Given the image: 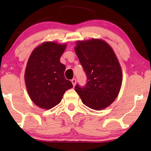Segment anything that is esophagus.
I'll return each mask as SVG.
<instances>
[{
    "instance_id": "1",
    "label": "esophagus",
    "mask_w": 151,
    "mask_h": 151,
    "mask_svg": "<svg viewBox=\"0 0 151 151\" xmlns=\"http://www.w3.org/2000/svg\"><path fill=\"white\" fill-rule=\"evenodd\" d=\"M71 82H72V84H73V86H75L76 84V78H73V79L71 80Z\"/></svg>"
}]
</instances>
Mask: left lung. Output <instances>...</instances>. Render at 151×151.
<instances>
[{"instance_id": "obj_1", "label": "left lung", "mask_w": 151, "mask_h": 151, "mask_svg": "<svg viewBox=\"0 0 151 151\" xmlns=\"http://www.w3.org/2000/svg\"><path fill=\"white\" fill-rule=\"evenodd\" d=\"M75 51L87 77L84 87L78 84L75 87L82 103L97 111L110 106L122 82V68L114 51L104 40L92 38L77 41Z\"/></svg>"}]
</instances>
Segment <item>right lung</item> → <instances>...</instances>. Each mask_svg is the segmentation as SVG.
Wrapping results in <instances>:
<instances>
[{"label":"right lung","instance_id":"1","mask_svg":"<svg viewBox=\"0 0 151 151\" xmlns=\"http://www.w3.org/2000/svg\"><path fill=\"white\" fill-rule=\"evenodd\" d=\"M67 44L45 42L32 51L27 63L24 82L29 96L36 106L50 109L61 102L73 87L65 78V66L60 61Z\"/></svg>","mask_w":151,"mask_h":151}]
</instances>
